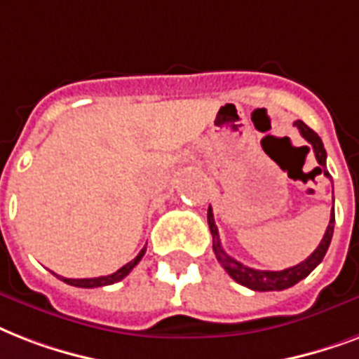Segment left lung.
I'll return each instance as SVG.
<instances>
[{"mask_svg":"<svg viewBox=\"0 0 359 359\" xmlns=\"http://www.w3.org/2000/svg\"><path fill=\"white\" fill-rule=\"evenodd\" d=\"M294 125L298 127L302 136H304L305 140L309 142L311 146H313V151H315V157L318 161V170L324 172V176L330 177V172L326 170V149H324V144H322L320 136L316 135L315 130L307 127V125L298 119V121H294ZM208 223H210V230L211 236H213V252H215V257L221 262L224 269H226V273L236 280V283H240V285L247 286V288H251V290H257V292H269V290H285V288H290L296 283H299L302 279H305L307 275L313 271V269L322 262V258L326 255L327 247H330V241H332L333 236V224H335V215H330V224H327L326 234L322 238L320 245L316 247L315 252L307 257L304 262H299L298 266H292V268H286L280 269V271H262V269H252L249 266H243L241 262L234 260L232 257H229L224 249L221 247V241H219V232L217 226H215V221H213V213H211V208L208 211Z\"/></svg>","mask_w":359,"mask_h":359,"instance_id":"1","label":"left lung"}]
</instances>
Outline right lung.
<instances>
[{"label": "right lung", "mask_w": 359, "mask_h": 359, "mask_svg": "<svg viewBox=\"0 0 359 359\" xmlns=\"http://www.w3.org/2000/svg\"><path fill=\"white\" fill-rule=\"evenodd\" d=\"M144 252H146V247L142 249L138 255H136V258H133L130 262H127L123 266V268H119L118 271H114V273L110 275H104V277H91V279H67V277H60L63 283H67V285L71 286H79V288H97V286H108V285H114V283H118V280L125 279L127 275L133 271V268H135L136 264L140 262L142 257H144Z\"/></svg>", "instance_id": "add662e5"}]
</instances>
